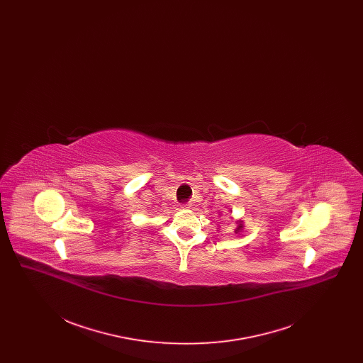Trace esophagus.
Listing matches in <instances>:
<instances>
[{
  "mask_svg": "<svg viewBox=\"0 0 363 363\" xmlns=\"http://www.w3.org/2000/svg\"><path fill=\"white\" fill-rule=\"evenodd\" d=\"M181 208H182V209H188V208H190V206L189 204H182V206H181Z\"/></svg>",
  "mask_w": 363,
  "mask_h": 363,
  "instance_id": "esophagus-1",
  "label": "esophagus"
}]
</instances>
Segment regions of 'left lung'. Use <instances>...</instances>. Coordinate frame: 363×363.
<instances>
[{
    "label": "left lung",
    "instance_id": "8db88e82",
    "mask_svg": "<svg viewBox=\"0 0 363 363\" xmlns=\"http://www.w3.org/2000/svg\"><path fill=\"white\" fill-rule=\"evenodd\" d=\"M242 227H243V225H242L241 223H240V225H238V227H237V230H235V233H238V231L241 230Z\"/></svg>",
    "mask_w": 363,
    "mask_h": 363
}]
</instances>
